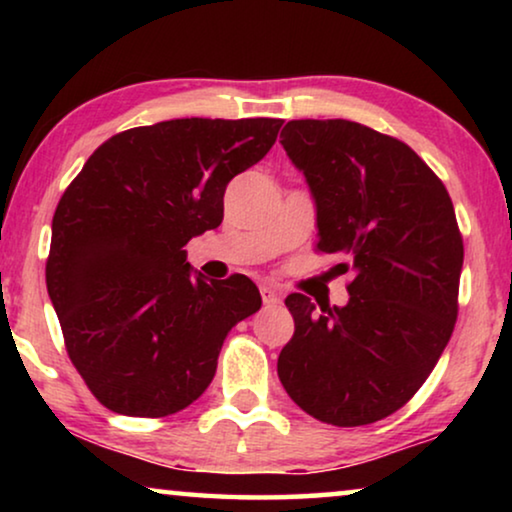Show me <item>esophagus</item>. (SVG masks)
Here are the masks:
<instances>
[{
	"mask_svg": "<svg viewBox=\"0 0 512 512\" xmlns=\"http://www.w3.org/2000/svg\"><path fill=\"white\" fill-rule=\"evenodd\" d=\"M261 298L265 305H279L282 303V293H279L275 286H261Z\"/></svg>",
	"mask_w": 512,
	"mask_h": 512,
	"instance_id": "obj_1",
	"label": "esophagus"
}]
</instances>
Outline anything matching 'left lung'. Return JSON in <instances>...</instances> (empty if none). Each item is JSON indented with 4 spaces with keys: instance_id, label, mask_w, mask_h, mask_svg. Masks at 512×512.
Returning a JSON list of instances; mask_svg holds the SVG:
<instances>
[{
    "instance_id": "left-lung-1",
    "label": "left lung",
    "mask_w": 512,
    "mask_h": 512,
    "mask_svg": "<svg viewBox=\"0 0 512 512\" xmlns=\"http://www.w3.org/2000/svg\"><path fill=\"white\" fill-rule=\"evenodd\" d=\"M282 137L317 202V251L354 277L345 307L286 296L296 331L277 375L319 422H380L417 394L457 324L464 240L450 193L408 144L368 125L305 118Z\"/></svg>"
}]
</instances>
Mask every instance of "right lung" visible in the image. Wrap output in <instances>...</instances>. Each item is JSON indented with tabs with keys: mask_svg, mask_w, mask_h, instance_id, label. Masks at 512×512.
<instances>
[{
	"mask_svg": "<svg viewBox=\"0 0 512 512\" xmlns=\"http://www.w3.org/2000/svg\"><path fill=\"white\" fill-rule=\"evenodd\" d=\"M282 123L174 118L123 130L62 193L46 286L69 361L104 408H188L230 328L261 307L249 277L193 279L184 247L221 226L228 181L272 149Z\"/></svg>",
	"mask_w": 512,
	"mask_h": 512,
	"instance_id": "right-lung-1",
	"label": "right lung"
}]
</instances>
